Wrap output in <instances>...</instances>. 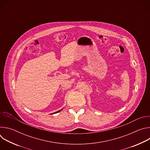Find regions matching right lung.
Listing matches in <instances>:
<instances>
[{
	"label": "right lung",
	"mask_w": 150,
	"mask_h": 150,
	"mask_svg": "<svg viewBox=\"0 0 150 150\" xmlns=\"http://www.w3.org/2000/svg\"><path fill=\"white\" fill-rule=\"evenodd\" d=\"M62 109H61V110H59V111H57V112H54V113H53V114H54V113H58V112H60L61 110H62Z\"/></svg>",
	"instance_id": "right-lung-1"
}]
</instances>
